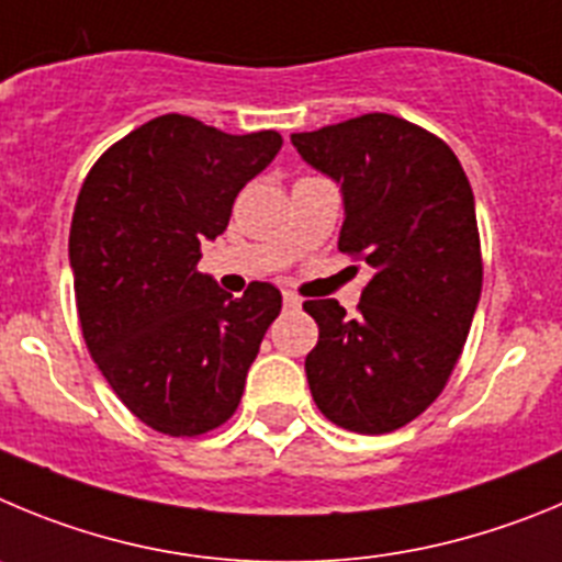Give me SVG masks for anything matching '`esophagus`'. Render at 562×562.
Instances as JSON below:
<instances>
[{"label": "esophagus", "mask_w": 562, "mask_h": 562, "mask_svg": "<svg viewBox=\"0 0 562 562\" xmlns=\"http://www.w3.org/2000/svg\"><path fill=\"white\" fill-rule=\"evenodd\" d=\"M282 305H285L288 311H296V307L302 305V300H300V296H296V293H291V291H282Z\"/></svg>", "instance_id": "esophagus-1"}]
</instances>
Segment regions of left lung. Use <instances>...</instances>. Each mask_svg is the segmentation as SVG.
<instances>
[{
	"label": "left lung",
	"instance_id": "1",
	"mask_svg": "<svg viewBox=\"0 0 562 562\" xmlns=\"http://www.w3.org/2000/svg\"><path fill=\"white\" fill-rule=\"evenodd\" d=\"M291 143L341 184L338 251L372 266L356 316L336 300L302 305L318 325L313 401L347 431H397L437 401L468 341L484 274L473 190L437 134L394 114Z\"/></svg>",
	"mask_w": 562,
	"mask_h": 562
}]
</instances>
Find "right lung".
I'll return each instance as SVG.
<instances>
[{"mask_svg":"<svg viewBox=\"0 0 562 562\" xmlns=\"http://www.w3.org/2000/svg\"><path fill=\"white\" fill-rule=\"evenodd\" d=\"M277 131L224 134L161 114L111 145L78 193L69 229L80 330L136 419L168 437L224 426L244 397L282 296L251 282L240 300L199 271L237 193L266 170Z\"/></svg>","mask_w":562,"mask_h":562,"instance_id":"add662e5","label":"right lung"}]
</instances>
